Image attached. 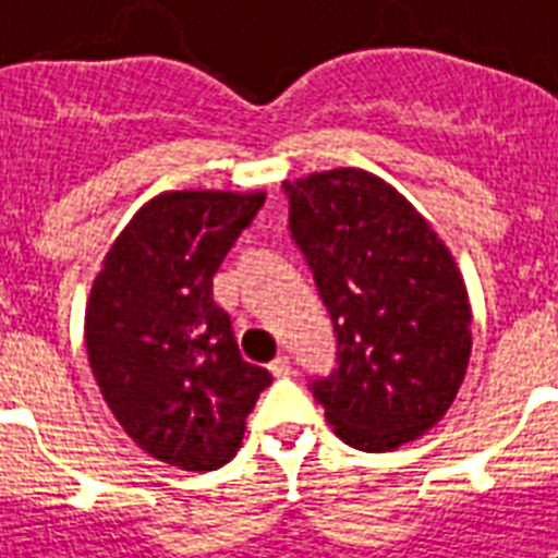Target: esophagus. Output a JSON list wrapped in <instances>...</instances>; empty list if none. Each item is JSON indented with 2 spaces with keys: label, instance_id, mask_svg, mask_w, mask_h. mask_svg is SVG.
<instances>
[{
  "label": "esophagus",
  "instance_id": "obj_1",
  "mask_svg": "<svg viewBox=\"0 0 558 558\" xmlns=\"http://www.w3.org/2000/svg\"><path fill=\"white\" fill-rule=\"evenodd\" d=\"M269 371L271 376H278V379H287L289 373H292V362H289V356H278L269 365Z\"/></svg>",
  "mask_w": 558,
  "mask_h": 558
}]
</instances>
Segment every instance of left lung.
<instances>
[{
    "instance_id": "obj_1",
    "label": "left lung",
    "mask_w": 558,
    "mask_h": 558,
    "mask_svg": "<svg viewBox=\"0 0 558 558\" xmlns=\"http://www.w3.org/2000/svg\"><path fill=\"white\" fill-rule=\"evenodd\" d=\"M283 191L339 339V367L313 381L315 399L353 449L416 440L449 411L472 353L458 263L423 214L367 170L310 173Z\"/></svg>"
}]
</instances>
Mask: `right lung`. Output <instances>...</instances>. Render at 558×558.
<instances>
[{"label": "right lung", "instance_id": "1", "mask_svg": "<svg viewBox=\"0 0 558 558\" xmlns=\"http://www.w3.org/2000/svg\"><path fill=\"white\" fill-rule=\"evenodd\" d=\"M266 193L165 191L135 210L86 301V350L100 393L150 458L210 472L234 458L271 376L236 350L210 298L228 248Z\"/></svg>", "mask_w": 558, "mask_h": 558}]
</instances>
